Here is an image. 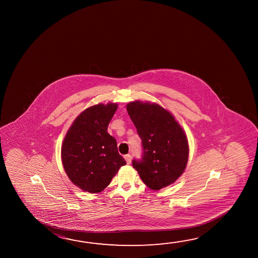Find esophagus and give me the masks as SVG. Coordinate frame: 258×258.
Segmentation results:
<instances>
[{
    "mask_svg": "<svg viewBox=\"0 0 258 258\" xmlns=\"http://www.w3.org/2000/svg\"><path fill=\"white\" fill-rule=\"evenodd\" d=\"M124 158H125V160L127 162V165H130L131 163V155H126V156H124Z\"/></svg>",
    "mask_w": 258,
    "mask_h": 258,
    "instance_id": "1",
    "label": "esophagus"
}]
</instances>
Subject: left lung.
<instances>
[{"instance_id":"left-lung-1","label":"left lung","mask_w":258,"mask_h":258,"mask_svg":"<svg viewBox=\"0 0 258 258\" xmlns=\"http://www.w3.org/2000/svg\"><path fill=\"white\" fill-rule=\"evenodd\" d=\"M127 113L142 140V158L132 165L148 188L160 190L182 175L189 156L184 131L163 107L140 101L127 104Z\"/></svg>"}]
</instances>
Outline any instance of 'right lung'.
I'll use <instances>...</instances> for the list:
<instances>
[{
  "mask_svg": "<svg viewBox=\"0 0 258 258\" xmlns=\"http://www.w3.org/2000/svg\"><path fill=\"white\" fill-rule=\"evenodd\" d=\"M117 103L91 106L69 127L61 148L63 169L75 185L96 194L110 184L126 161L117 141L107 132Z\"/></svg>",
  "mask_w": 258,
  "mask_h": 258,
  "instance_id": "right-lung-1",
  "label": "right lung"
}]
</instances>
